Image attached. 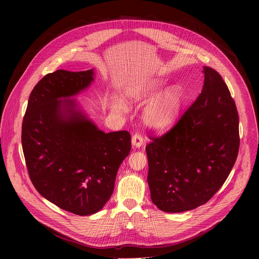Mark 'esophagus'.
<instances>
[{"mask_svg": "<svg viewBox=\"0 0 259 259\" xmlns=\"http://www.w3.org/2000/svg\"><path fill=\"white\" fill-rule=\"evenodd\" d=\"M144 142V139L143 137L141 136V134L139 133H135L132 137V144L135 146V147H140Z\"/></svg>", "mask_w": 259, "mask_h": 259, "instance_id": "esophagus-1", "label": "esophagus"}]
</instances>
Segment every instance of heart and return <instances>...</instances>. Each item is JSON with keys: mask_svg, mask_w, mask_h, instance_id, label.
<instances>
[{"mask_svg": "<svg viewBox=\"0 0 259 259\" xmlns=\"http://www.w3.org/2000/svg\"><path fill=\"white\" fill-rule=\"evenodd\" d=\"M164 82L161 80H152L129 86L124 91V96L130 103L140 104L154 96L142 110L144 125L154 131H164L170 128L176 122L182 106L180 88L178 86H169L158 94ZM112 107L114 112L118 114H126L129 110L128 104L120 98L113 101Z\"/></svg>", "mask_w": 259, "mask_h": 259, "instance_id": "1", "label": "heart"}]
</instances>
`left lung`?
Here are the masks:
<instances>
[{
    "mask_svg": "<svg viewBox=\"0 0 259 259\" xmlns=\"http://www.w3.org/2000/svg\"><path fill=\"white\" fill-rule=\"evenodd\" d=\"M201 94L177 123L145 147L153 203L178 213L207 203L223 187L238 157L236 103L226 82L204 66Z\"/></svg>",
    "mask_w": 259,
    "mask_h": 259,
    "instance_id": "left-lung-1",
    "label": "left lung"
}]
</instances>
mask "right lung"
Returning <instances> with one entry per match:
<instances>
[{
  "instance_id": "right-lung-1",
  "label": "right lung",
  "mask_w": 259,
  "mask_h": 259,
  "mask_svg": "<svg viewBox=\"0 0 259 259\" xmlns=\"http://www.w3.org/2000/svg\"><path fill=\"white\" fill-rule=\"evenodd\" d=\"M93 80V69L48 73L29 95L21 133L35 190L59 208L81 216L103 208L113 195L118 169L131 151L128 131L104 133L76 99L69 98Z\"/></svg>"
}]
</instances>
